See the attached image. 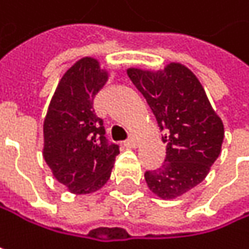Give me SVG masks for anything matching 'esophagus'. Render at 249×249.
<instances>
[{
	"mask_svg": "<svg viewBox=\"0 0 249 249\" xmlns=\"http://www.w3.org/2000/svg\"><path fill=\"white\" fill-rule=\"evenodd\" d=\"M124 145L125 147H128V148H135V147H137V140H135V137H129L126 141H124Z\"/></svg>",
	"mask_w": 249,
	"mask_h": 249,
	"instance_id": "1",
	"label": "esophagus"
}]
</instances>
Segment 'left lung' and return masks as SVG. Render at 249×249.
Here are the masks:
<instances>
[{
  "label": "left lung",
  "mask_w": 249,
  "mask_h": 249,
  "mask_svg": "<svg viewBox=\"0 0 249 249\" xmlns=\"http://www.w3.org/2000/svg\"><path fill=\"white\" fill-rule=\"evenodd\" d=\"M126 75L150 105L164 137L161 167L145 172L150 190L161 199H176L197 186L221 154L224 124L213 111L195 73L181 63L161 71L129 68Z\"/></svg>",
  "instance_id": "left-lung-1"
}]
</instances>
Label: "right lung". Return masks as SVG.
Listing matches in <instances>:
<instances>
[{
  "mask_svg": "<svg viewBox=\"0 0 249 249\" xmlns=\"http://www.w3.org/2000/svg\"><path fill=\"white\" fill-rule=\"evenodd\" d=\"M107 80L108 72L96 59L77 60L60 79L44 118L43 157L56 180L76 195L99 190L120 154L93 109V98Z\"/></svg>",
  "mask_w": 249,
  "mask_h": 249,
  "instance_id": "add662e5",
  "label": "right lung"
}]
</instances>
